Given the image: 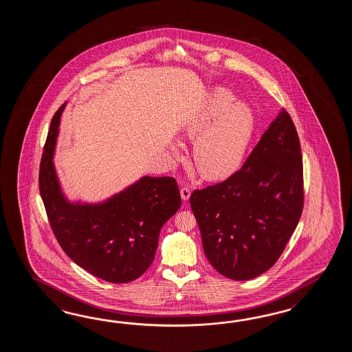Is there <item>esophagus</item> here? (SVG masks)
<instances>
[{"instance_id": "esophagus-1", "label": "esophagus", "mask_w": 352, "mask_h": 352, "mask_svg": "<svg viewBox=\"0 0 352 352\" xmlns=\"http://www.w3.org/2000/svg\"><path fill=\"white\" fill-rule=\"evenodd\" d=\"M179 192H181V199H182L184 201H187V200L190 199V196H191V190H190L188 187H182Z\"/></svg>"}]
</instances>
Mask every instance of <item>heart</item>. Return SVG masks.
<instances>
[{"label":"heart","instance_id":"1","mask_svg":"<svg viewBox=\"0 0 352 352\" xmlns=\"http://www.w3.org/2000/svg\"><path fill=\"white\" fill-rule=\"evenodd\" d=\"M235 99L226 88L210 90L181 126L182 137L195 141V167L204 179L229 177L245 156L254 133V113L245 103H234ZM171 151L175 157L181 156L179 146Z\"/></svg>","mask_w":352,"mask_h":352}]
</instances>
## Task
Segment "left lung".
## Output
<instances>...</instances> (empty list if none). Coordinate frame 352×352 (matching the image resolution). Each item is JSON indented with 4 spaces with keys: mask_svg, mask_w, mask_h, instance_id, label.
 Listing matches in <instances>:
<instances>
[{
    "mask_svg": "<svg viewBox=\"0 0 352 352\" xmlns=\"http://www.w3.org/2000/svg\"><path fill=\"white\" fill-rule=\"evenodd\" d=\"M190 205L210 264L225 277L248 280L272 268L303 209L298 135L282 109L238 173L195 190Z\"/></svg>",
    "mask_w": 352,
    "mask_h": 352,
    "instance_id": "1",
    "label": "left lung"
}]
</instances>
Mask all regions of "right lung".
<instances>
[{"instance_id":"add662e5","label":"right lung","mask_w":352,"mask_h":352,"mask_svg":"<svg viewBox=\"0 0 352 352\" xmlns=\"http://www.w3.org/2000/svg\"><path fill=\"white\" fill-rule=\"evenodd\" d=\"M52 120L40 164L38 186L60 247L82 270L109 283H128L148 270L166 221L181 206L173 177L142 176L102 201L69 200L54 164L60 120Z\"/></svg>"}]
</instances>
